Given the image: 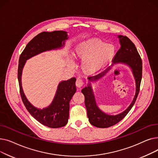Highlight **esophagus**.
<instances>
[{"label":"esophagus","instance_id":"1","mask_svg":"<svg viewBox=\"0 0 158 158\" xmlns=\"http://www.w3.org/2000/svg\"><path fill=\"white\" fill-rule=\"evenodd\" d=\"M76 85L77 88H81L82 86L84 85V82L82 81V80H81L80 79H77L76 82Z\"/></svg>","mask_w":158,"mask_h":158}]
</instances>
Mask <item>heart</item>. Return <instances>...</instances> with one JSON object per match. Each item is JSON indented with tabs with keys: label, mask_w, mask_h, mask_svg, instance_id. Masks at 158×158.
<instances>
[{
	"label": "heart",
	"mask_w": 158,
	"mask_h": 158,
	"mask_svg": "<svg viewBox=\"0 0 158 158\" xmlns=\"http://www.w3.org/2000/svg\"><path fill=\"white\" fill-rule=\"evenodd\" d=\"M117 53L116 47L96 38L79 42L74 47L73 55L76 60H82L81 69L87 75L101 72L112 61Z\"/></svg>",
	"instance_id": "heart-1"
}]
</instances>
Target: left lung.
<instances>
[{
	"instance_id": "8db88e82",
	"label": "left lung",
	"mask_w": 158,
	"mask_h": 158,
	"mask_svg": "<svg viewBox=\"0 0 158 158\" xmlns=\"http://www.w3.org/2000/svg\"><path fill=\"white\" fill-rule=\"evenodd\" d=\"M118 38L120 48L116 54L111 66L95 76L89 77L88 78V83L87 86L81 90L82 93L85 95V102L89 122L92 126L99 128H107L113 126L126 117L136 102L139 91L141 81H142V61L135 44L127 36L118 35ZM126 64L130 68L135 80L136 92L134 100L126 110L119 114L111 115L104 113L98 107L91 82H96L100 79L114 64Z\"/></svg>"
}]
</instances>
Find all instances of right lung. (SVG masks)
Returning a JSON list of instances; mask_svg holds the SVG:
<instances>
[{"label": "right lung", "instance_id": "add662e5", "mask_svg": "<svg viewBox=\"0 0 158 158\" xmlns=\"http://www.w3.org/2000/svg\"><path fill=\"white\" fill-rule=\"evenodd\" d=\"M69 38L67 32L63 31L41 32L29 41L19 58L18 79L23 104L32 117L44 126L51 128L61 127L68 123L70 101L77 90L76 79L72 77L61 81L51 104L43 109H40L28 101L23 92L22 86V71L27 60L42 52L62 48Z\"/></svg>", "mask_w": 158, "mask_h": 158}]
</instances>
